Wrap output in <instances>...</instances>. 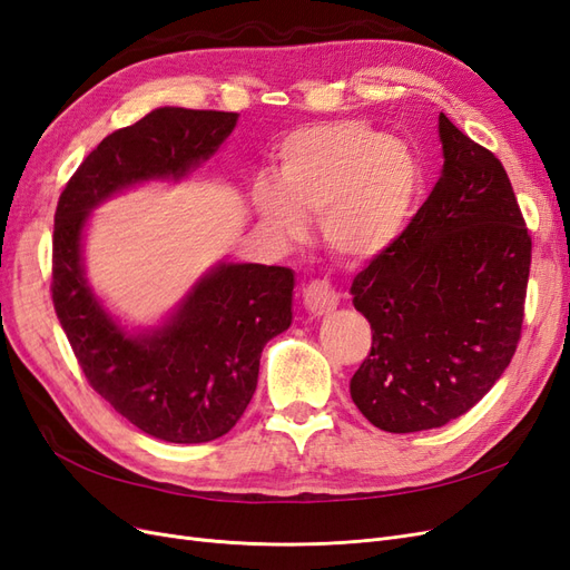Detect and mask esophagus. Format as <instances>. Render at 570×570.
I'll return each instance as SVG.
<instances>
[{
	"mask_svg": "<svg viewBox=\"0 0 570 570\" xmlns=\"http://www.w3.org/2000/svg\"><path fill=\"white\" fill-rule=\"evenodd\" d=\"M302 299H304V306L308 308V314L314 316H323L327 312H333V308L337 306V295L335 289L327 285L325 281H308L302 289Z\"/></svg>",
	"mask_w": 570,
	"mask_h": 570,
	"instance_id": "obj_1",
	"label": "esophagus"
}]
</instances>
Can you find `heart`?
Wrapping results in <instances>:
<instances>
[{"label":"heart","instance_id":"1","mask_svg":"<svg viewBox=\"0 0 570 570\" xmlns=\"http://www.w3.org/2000/svg\"><path fill=\"white\" fill-rule=\"evenodd\" d=\"M423 187L413 151L364 120H333L289 132L278 149V183L256 180L258 216L285 237L321 218L325 245L350 262L390 249L406 230Z\"/></svg>","mask_w":570,"mask_h":570}]
</instances>
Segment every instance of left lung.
I'll use <instances>...</instances> for the list:
<instances>
[{"label":"left lung","instance_id":"left-lung-1","mask_svg":"<svg viewBox=\"0 0 570 570\" xmlns=\"http://www.w3.org/2000/svg\"><path fill=\"white\" fill-rule=\"evenodd\" d=\"M442 176L406 230L352 283L371 352L352 377L385 433L442 428L471 411L521 342L532 237L507 170L440 114Z\"/></svg>","mask_w":570,"mask_h":570}]
</instances>
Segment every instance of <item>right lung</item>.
Segmentation results:
<instances>
[{
    "instance_id": "add662e5",
    "label": "right lung",
    "mask_w": 570,
    "mask_h": 570,
    "mask_svg": "<svg viewBox=\"0 0 570 570\" xmlns=\"http://www.w3.org/2000/svg\"><path fill=\"white\" fill-rule=\"evenodd\" d=\"M235 120L233 111L164 107L114 130L66 183L55 214L49 289L78 366L120 416L176 444L212 442L243 416L264 344L292 323L295 275L285 266H220L161 331L128 337L85 285L80 233L92 206L116 189L180 178L212 157Z\"/></svg>"
}]
</instances>
